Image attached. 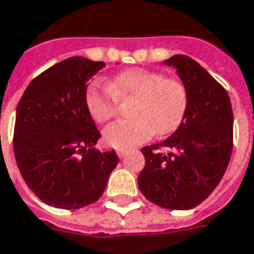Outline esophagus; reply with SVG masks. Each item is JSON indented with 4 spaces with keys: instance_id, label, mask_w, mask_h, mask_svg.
Listing matches in <instances>:
<instances>
[{
    "instance_id": "1",
    "label": "esophagus",
    "mask_w": 254,
    "mask_h": 254,
    "mask_svg": "<svg viewBox=\"0 0 254 254\" xmlns=\"http://www.w3.org/2000/svg\"><path fill=\"white\" fill-rule=\"evenodd\" d=\"M127 151H129V150H125V148H124V150H117V155H118L120 158L125 157V155L127 154Z\"/></svg>"
}]
</instances>
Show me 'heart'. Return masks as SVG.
<instances>
[{
    "label": "heart",
    "instance_id": "obj_1",
    "mask_svg": "<svg viewBox=\"0 0 254 254\" xmlns=\"http://www.w3.org/2000/svg\"><path fill=\"white\" fill-rule=\"evenodd\" d=\"M118 100H136L134 120L106 127V144L127 150L150 140L158 133L166 136L179 129L189 109V89L184 82L162 72L132 68L121 72L109 86H92L86 92V106L99 124L113 120L118 113Z\"/></svg>",
    "mask_w": 254,
    "mask_h": 254
}]
</instances>
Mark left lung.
Listing matches in <instances>:
<instances>
[{"label": "left lung", "mask_w": 254, "mask_h": 254, "mask_svg": "<svg viewBox=\"0 0 254 254\" xmlns=\"http://www.w3.org/2000/svg\"><path fill=\"white\" fill-rule=\"evenodd\" d=\"M165 64L175 67L187 86L189 109L170 137L141 148L145 165L137 183L152 203L187 210L205 201L226 173L232 152L234 115L227 90L199 63L176 55Z\"/></svg>", "instance_id": "left-lung-1"}]
</instances>
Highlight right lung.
Returning <instances> with one entry per match:
<instances>
[{"label":"right lung","mask_w":254,"mask_h":254,"mask_svg":"<svg viewBox=\"0 0 254 254\" xmlns=\"http://www.w3.org/2000/svg\"><path fill=\"white\" fill-rule=\"evenodd\" d=\"M103 67L68 58L35 77L17 104L16 164L47 205L79 209L96 202L120 161L115 151L95 150L102 134L86 106V82Z\"/></svg>","instance_id":"1"}]
</instances>
